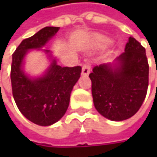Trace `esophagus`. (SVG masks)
Returning <instances> with one entry per match:
<instances>
[{
	"label": "esophagus",
	"instance_id": "esophagus-1",
	"mask_svg": "<svg viewBox=\"0 0 157 157\" xmlns=\"http://www.w3.org/2000/svg\"><path fill=\"white\" fill-rule=\"evenodd\" d=\"M90 74V66L87 64H84L82 68V75L87 76Z\"/></svg>",
	"mask_w": 157,
	"mask_h": 157
}]
</instances>
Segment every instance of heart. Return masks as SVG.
Instances as JSON below:
<instances>
[{
    "label": "heart",
    "instance_id": "heart-1",
    "mask_svg": "<svg viewBox=\"0 0 157 157\" xmlns=\"http://www.w3.org/2000/svg\"><path fill=\"white\" fill-rule=\"evenodd\" d=\"M109 44V40L108 39H105L104 37H96L93 41V45L95 46V47H104V46H106Z\"/></svg>",
    "mask_w": 157,
    "mask_h": 157
}]
</instances>
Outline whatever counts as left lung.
<instances>
[{
  "mask_svg": "<svg viewBox=\"0 0 157 157\" xmlns=\"http://www.w3.org/2000/svg\"><path fill=\"white\" fill-rule=\"evenodd\" d=\"M149 66L145 49L129 37L124 52L102 63L89 75L95 109L111 121H124L137 113L145 98Z\"/></svg>",
  "mask_w": 157,
  "mask_h": 157,
  "instance_id": "8db88e82",
  "label": "left lung"
}]
</instances>
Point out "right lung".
<instances>
[{
  "label": "right lung",
  "mask_w": 157,
  "mask_h": 157,
  "mask_svg": "<svg viewBox=\"0 0 157 157\" xmlns=\"http://www.w3.org/2000/svg\"><path fill=\"white\" fill-rule=\"evenodd\" d=\"M60 27H44L23 40L13 54L11 81L18 109L31 122L48 126L58 122L66 113L74 86L80 78L82 68L62 67L52 52L43 49L54 37ZM33 49L42 50L49 60L47 70L33 77L25 71L27 54Z\"/></svg>",
  "instance_id": "1"
}]
</instances>
